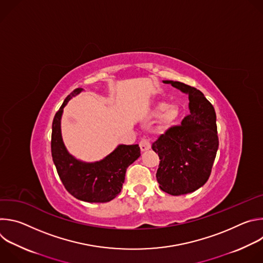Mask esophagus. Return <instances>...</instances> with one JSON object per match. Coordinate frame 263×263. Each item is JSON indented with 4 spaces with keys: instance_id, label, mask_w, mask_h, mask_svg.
I'll use <instances>...</instances> for the list:
<instances>
[{
    "instance_id": "esophagus-1",
    "label": "esophagus",
    "mask_w": 263,
    "mask_h": 263,
    "mask_svg": "<svg viewBox=\"0 0 263 263\" xmlns=\"http://www.w3.org/2000/svg\"><path fill=\"white\" fill-rule=\"evenodd\" d=\"M139 146H140L141 152H144V151H146V149H148L149 147H151V143H149L148 139L141 138L140 141H139Z\"/></svg>"
}]
</instances>
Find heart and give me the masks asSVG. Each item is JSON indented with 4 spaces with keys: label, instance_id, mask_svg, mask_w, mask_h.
I'll return each instance as SVG.
<instances>
[{
    "label": "heart",
    "instance_id": "1",
    "mask_svg": "<svg viewBox=\"0 0 263 263\" xmlns=\"http://www.w3.org/2000/svg\"><path fill=\"white\" fill-rule=\"evenodd\" d=\"M159 117V125L161 128L165 129L171 127L179 118L180 110L176 105H168L164 102L156 103L151 110L148 111L149 118Z\"/></svg>",
    "mask_w": 263,
    "mask_h": 263
}]
</instances>
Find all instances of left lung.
Wrapping results in <instances>:
<instances>
[{
	"label": "left lung",
	"mask_w": 263,
	"mask_h": 263,
	"mask_svg": "<svg viewBox=\"0 0 263 263\" xmlns=\"http://www.w3.org/2000/svg\"><path fill=\"white\" fill-rule=\"evenodd\" d=\"M163 82L190 99V115L152 144L160 159L156 173L160 190L181 196L199 190L209 179L218 148L216 115L199 89L178 81Z\"/></svg>",
	"instance_id": "obj_1"
}]
</instances>
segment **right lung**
<instances>
[{"label":"right lung","instance_id":"right-lung-1","mask_svg":"<svg viewBox=\"0 0 263 263\" xmlns=\"http://www.w3.org/2000/svg\"><path fill=\"white\" fill-rule=\"evenodd\" d=\"M82 91L72 90L56 112L52 125L51 152L54 164L65 190L76 199L89 203H106L122 191L128 166L139 156L138 144H121L103 160L85 163L68 154L63 144L60 120L66 103Z\"/></svg>","mask_w":263,"mask_h":263}]
</instances>
